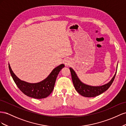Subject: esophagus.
<instances>
[{
    "label": "esophagus",
    "instance_id": "obj_1",
    "mask_svg": "<svg viewBox=\"0 0 126 126\" xmlns=\"http://www.w3.org/2000/svg\"><path fill=\"white\" fill-rule=\"evenodd\" d=\"M70 63L69 62V61H65V66H69L70 65Z\"/></svg>",
    "mask_w": 126,
    "mask_h": 126
}]
</instances>
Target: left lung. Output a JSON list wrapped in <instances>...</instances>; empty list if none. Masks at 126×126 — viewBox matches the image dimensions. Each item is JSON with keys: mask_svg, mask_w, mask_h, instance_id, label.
I'll list each match as a JSON object with an SVG mask.
<instances>
[{"mask_svg": "<svg viewBox=\"0 0 126 126\" xmlns=\"http://www.w3.org/2000/svg\"><path fill=\"white\" fill-rule=\"evenodd\" d=\"M70 70L73 83L75 90L79 94L85 97H94L101 94V93L107 90L112 84L117 73L116 72V74H114L109 83L102 86H99V87H93V86L88 85L82 83L79 80L75 71L71 67H70Z\"/></svg>", "mask_w": 126, "mask_h": 126, "instance_id": "8db88e82", "label": "left lung"}]
</instances>
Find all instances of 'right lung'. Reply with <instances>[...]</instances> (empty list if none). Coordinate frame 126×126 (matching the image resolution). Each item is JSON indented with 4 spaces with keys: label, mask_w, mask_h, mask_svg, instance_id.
<instances>
[{
    "label": "right lung",
    "mask_w": 126,
    "mask_h": 126,
    "mask_svg": "<svg viewBox=\"0 0 126 126\" xmlns=\"http://www.w3.org/2000/svg\"><path fill=\"white\" fill-rule=\"evenodd\" d=\"M8 66L14 82L24 94L35 99H43L47 97L52 92L56 78L64 65L62 64L55 67L47 78L37 83H30L20 80L14 73L9 64Z\"/></svg>",
    "instance_id": "add662e5"
}]
</instances>
